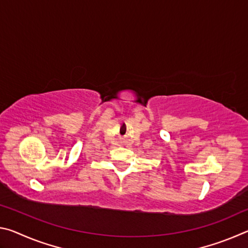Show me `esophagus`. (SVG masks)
I'll return each mask as SVG.
<instances>
[{
  "mask_svg": "<svg viewBox=\"0 0 248 248\" xmlns=\"http://www.w3.org/2000/svg\"><path fill=\"white\" fill-rule=\"evenodd\" d=\"M119 145H120V146H123V145H124V143H119Z\"/></svg>",
  "mask_w": 248,
  "mask_h": 248,
  "instance_id": "1",
  "label": "esophagus"
}]
</instances>
